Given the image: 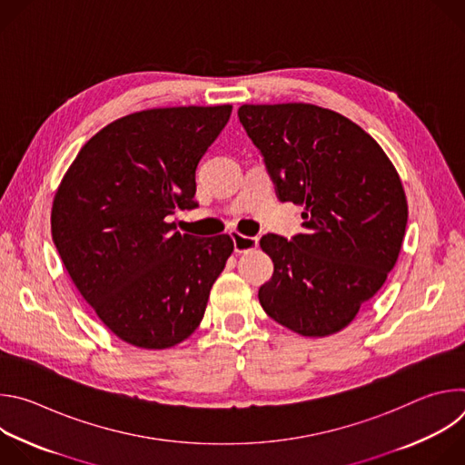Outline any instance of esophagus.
I'll use <instances>...</instances> for the list:
<instances>
[{"label": "esophagus", "mask_w": 465, "mask_h": 465, "mask_svg": "<svg viewBox=\"0 0 465 465\" xmlns=\"http://www.w3.org/2000/svg\"><path fill=\"white\" fill-rule=\"evenodd\" d=\"M233 239V248L237 253H246L253 248H257L259 239L257 237H250V235H241V233H232Z\"/></svg>", "instance_id": "obj_1"}]
</instances>
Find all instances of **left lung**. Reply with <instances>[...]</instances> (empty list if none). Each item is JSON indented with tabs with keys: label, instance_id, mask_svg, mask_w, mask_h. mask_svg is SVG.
Wrapping results in <instances>:
<instances>
[{
	"label": "left lung",
	"instance_id": "1",
	"mask_svg": "<svg viewBox=\"0 0 465 465\" xmlns=\"http://www.w3.org/2000/svg\"><path fill=\"white\" fill-rule=\"evenodd\" d=\"M237 114L280 201L305 210L307 233L259 241L274 262L259 303L298 335H335L400 257L409 219L401 178L368 132L333 110L283 103L242 104Z\"/></svg>",
	"mask_w": 465,
	"mask_h": 465
}]
</instances>
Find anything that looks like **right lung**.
<instances>
[{"label": "right lung", "mask_w": 465, "mask_h": 465, "mask_svg": "<svg viewBox=\"0 0 465 465\" xmlns=\"http://www.w3.org/2000/svg\"><path fill=\"white\" fill-rule=\"evenodd\" d=\"M232 104L128 114L101 128L65 171L51 235L83 298L123 342L167 350L194 333L233 252L230 235L174 232L196 208L194 171Z\"/></svg>", "instance_id": "1"}]
</instances>
